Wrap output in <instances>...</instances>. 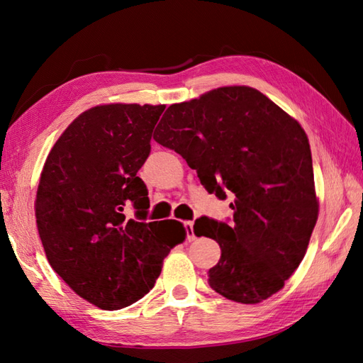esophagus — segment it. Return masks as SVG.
Returning <instances> with one entry per match:
<instances>
[{"label": "esophagus", "instance_id": "1", "mask_svg": "<svg viewBox=\"0 0 363 363\" xmlns=\"http://www.w3.org/2000/svg\"><path fill=\"white\" fill-rule=\"evenodd\" d=\"M184 226H186V230H187V240L194 242L196 238L195 233H194V221H186L184 223Z\"/></svg>", "mask_w": 363, "mask_h": 363}]
</instances>
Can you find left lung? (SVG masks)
Masks as SVG:
<instances>
[{"mask_svg": "<svg viewBox=\"0 0 363 363\" xmlns=\"http://www.w3.org/2000/svg\"><path fill=\"white\" fill-rule=\"evenodd\" d=\"M154 140L181 154L209 194L234 195L233 225L201 217L194 226L221 248L207 273L211 287L242 304L279 291L318 220L311 145L299 123L259 90L228 86L169 106Z\"/></svg>", "mask_w": 363, "mask_h": 363, "instance_id": "left-lung-1", "label": "left lung"}]
</instances>
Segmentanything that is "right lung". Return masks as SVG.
I'll return each instance as SVG.
<instances>
[{
	"instance_id": "obj_1",
	"label": "right lung",
	"mask_w": 363,
	"mask_h": 363,
	"mask_svg": "<svg viewBox=\"0 0 363 363\" xmlns=\"http://www.w3.org/2000/svg\"><path fill=\"white\" fill-rule=\"evenodd\" d=\"M165 104H101L76 117L54 143L38 181L43 250L76 295L118 311L148 293L164 259L186 240L176 220L145 223L148 190L137 172ZM129 205L137 219L127 220Z\"/></svg>"
}]
</instances>
